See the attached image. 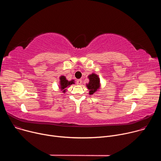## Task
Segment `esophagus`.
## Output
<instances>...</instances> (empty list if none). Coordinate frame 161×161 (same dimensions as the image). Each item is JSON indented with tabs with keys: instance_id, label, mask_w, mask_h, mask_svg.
I'll list each match as a JSON object with an SVG mask.
<instances>
[{
	"instance_id": "esophagus-1",
	"label": "esophagus",
	"mask_w": 161,
	"mask_h": 161,
	"mask_svg": "<svg viewBox=\"0 0 161 161\" xmlns=\"http://www.w3.org/2000/svg\"><path fill=\"white\" fill-rule=\"evenodd\" d=\"M76 83H77L78 85H81V83H82V80H78L76 81Z\"/></svg>"
}]
</instances>
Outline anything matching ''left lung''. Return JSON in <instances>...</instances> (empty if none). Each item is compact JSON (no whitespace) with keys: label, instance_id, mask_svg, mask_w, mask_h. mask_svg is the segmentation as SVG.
Returning a JSON list of instances; mask_svg holds the SVG:
<instances>
[{"label":"left lung","instance_id":"left-lung-1","mask_svg":"<svg viewBox=\"0 0 161 161\" xmlns=\"http://www.w3.org/2000/svg\"><path fill=\"white\" fill-rule=\"evenodd\" d=\"M89 82L86 84L87 88L89 90V94L92 95L96 93L101 88L100 78L97 75L92 73L88 76Z\"/></svg>","mask_w":161,"mask_h":161}]
</instances>
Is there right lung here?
I'll use <instances>...</instances> for the list:
<instances>
[{
  "mask_svg": "<svg viewBox=\"0 0 161 161\" xmlns=\"http://www.w3.org/2000/svg\"><path fill=\"white\" fill-rule=\"evenodd\" d=\"M59 79H60V81H59L58 87L61 90V91H62L63 93L66 92L67 87L70 86V85L75 83L74 80H72L71 81H68L66 79V77L64 76H60Z\"/></svg>",
  "mask_w": 161,
  "mask_h": 161,
  "instance_id": "1",
  "label": "right lung"
}]
</instances>
